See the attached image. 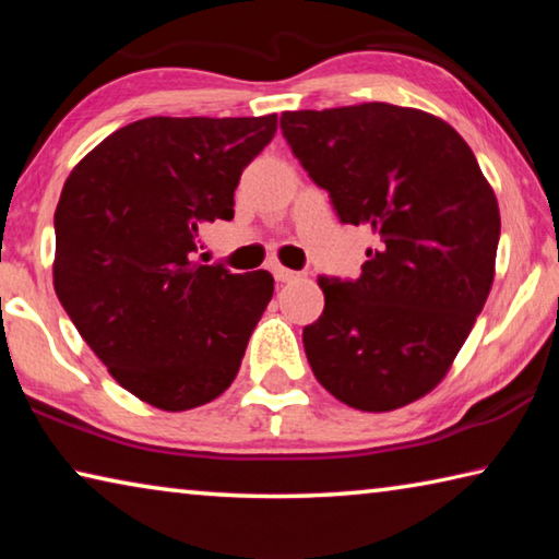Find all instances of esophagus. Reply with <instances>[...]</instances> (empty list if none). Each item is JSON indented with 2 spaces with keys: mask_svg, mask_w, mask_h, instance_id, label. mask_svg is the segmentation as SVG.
<instances>
[{
  "mask_svg": "<svg viewBox=\"0 0 559 559\" xmlns=\"http://www.w3.org/2000/svg\"><path fill=\"white\" fill-rule=\"evenodd\" d=\"M273 276H276L278 283H290V281H298L300 273L290 271V269H283V266H273Z\"/></svg>",
  "mask_w": 559,
  "mask_h": 559,
  "instance_id": "esophagus-1",
  "label": "esophagus"
}]
</instances>
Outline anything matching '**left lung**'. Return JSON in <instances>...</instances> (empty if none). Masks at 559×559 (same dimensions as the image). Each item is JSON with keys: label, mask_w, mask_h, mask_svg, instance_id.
Masks as SVG:
<instances>
[{"label": "left lung", "mask_w": 559, "mask_h": 559, "mask_svg": "<svg viewBox=\"0 0 559 559\" xmlns=\"http://www.w3.org/2000/svg\"><path fill=\"white\" fill-rule=\"evenodd\" d=\"M281 130L340 222L377 241L357 281L318 276L323 316L302 328L313 374L359 412L421 400L449 374L493 286V187L466 140L427 110H288Z\"/></svg>", "instance_id": "obj_1"}]
</instances>
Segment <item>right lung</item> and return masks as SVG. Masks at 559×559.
<instances>
[{
    "label": "right lung",
    "mask_w": 559,
    "mask_h": 559,
    "mask_svg": "<svg viewBox=\"0 0 559 559\" xmlns=\"http://www.w3.org/2000/svg\"><path fill=\"white\" fill-rule=\"evenodd\" d=\"M261 118H143L71 169L56 206L53 288L122 390L187 412L229 390L273 296L269 271L192 261L206 222L231 219Z\"/></svg>",
    "instance_id": "obj_1"
}]
</instances>
